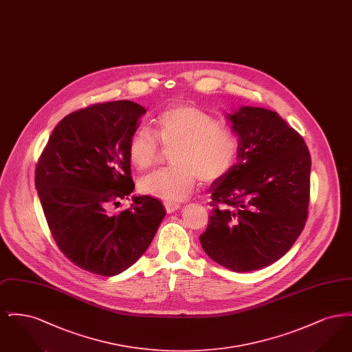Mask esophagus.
I'll return each mask as SVG.
<instances>
[{
	"mask_svg": "<svg viewBox=\"0 0 352 352\" xmlns=\"http://www.w3.org/2000/svg\"><path fill=\"white\" fill-rule=\"evenodd\" d=\"M165 208H166L168 214H173V212H175L177 210H179V208H181V206H179V203H173V201H165Z\"/></svg>",
	"mask_w": 352,
	"mask_h": 352,
	"instance_id": "1",
	"label": "esophagus"
}]
</instances>
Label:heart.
I'll use <instances>...</instances> for the list:
<instances>
[{
    "label": "heart",
    "instance_id": "heart-1",
    "mask_svg": "<svg viewBox=\"0 0 352 352\" xmlns=\"http://www.w3.org/2000/svg\"><path fill=\"white\" fill-rule=\"evenodd\" d=\"M160 141L158 142L157 140ZM161 145L174 148L170 168L158 170L140 182L142 192L166 201L186 199L199 184L215 182L234 165L240 142L218 118L188 104H178L161 112L154 132L138 128L129 138L128 157L137 170H146L158 160Z\"/></svg>",
    "mask_w": 352,
    "mask_h": 352
}]
</instances>
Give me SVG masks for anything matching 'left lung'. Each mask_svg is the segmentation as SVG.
Wrapping results in <instances>:
<instances>
[{
	"label": "left lung",
	"instance_id": "1",
	"mask_svg": "<svg viewBox=\"0 0 352 352\" xmlns=\"http://www.w3.org/2000/svg\"><path fill=\"white\" fill-rule=\"evenodd\" d=\"M237 162L210 186L212 207L201 248L234 272L265 268L301 234L310 194V153L277 112L243 105L227 113Z\"/></svg>",
	"mask_w": 352,
	"mask_h": 352
}]
</instances>
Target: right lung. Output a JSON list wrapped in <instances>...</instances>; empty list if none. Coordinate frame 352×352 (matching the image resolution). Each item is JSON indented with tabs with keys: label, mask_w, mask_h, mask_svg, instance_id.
<instances>
[{
	"label": "right lung",
	"mask_w": 352,
	"mask_h": 352,
	"mask_svg": "<svg viewBox=\"0 0 352 352\" xmlns=\"http://www.w3.org/2000/svg\"><path fill=\"white\" fill-rule=\"evenodd\" d=\"M145 108L129 100L72 112L52 131L35 168V187L51 234L68 260L116 276L145 253L165 218L162 203L133 195L128 210L108 211L134 190L129 138Z\"/></svg>",
	"instance_id": "right-lung-1"
}]
</instances>
